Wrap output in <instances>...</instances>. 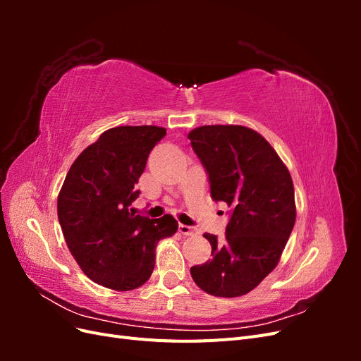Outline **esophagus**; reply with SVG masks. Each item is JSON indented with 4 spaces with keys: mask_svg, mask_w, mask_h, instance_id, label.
I'll use <instances>...</instances> for the list:
<instances>
[{
    "mask_svg": "<svg viewBox=\"0 0 361 361\" xmlns=\"http://www.w3.org/2000/svg\"><path fill=\"white\" fill-rule=\"evenodd\" d=\"M179 232L182 235H187V236H192V235H197V231H195L194 227L187 226V224H179Z\"/></svg>",
    "mask_w": 361,
    "mask_h": 361,
    "instance_id": "34e87169",
    "label": "esophagus"
}]
</instances>
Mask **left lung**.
<instances>
[{
    "label": "left lung",
    "instance_id": "obj_1",
    "mask_svg": "<svg viewBox=\"0 0 361 361\" xmlns=\"http://www.w3.org/2000/svg\"><path fill=\"white\" fill-rule=\"evenodd\" d=\"M211 183L215 202L232 209L226 236H203L212 259L191 268V277L214 297L253 290L274 269L297 218L290 173L256 130L241 125H204L188 134Z\"/></svg>",
    "mask_w": 361,
    "mask_h": 361
}]
</instances>
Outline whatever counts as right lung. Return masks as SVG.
Returning a JSON list of instances; mask_svg holds the SVG:
<instances>
[{
    "label": "right lung",
    "mask_w": 361,
    "mask_h": 361,
    "mask_svg": "<svg viewBox=\"0 0 361 361\" xmlns=\"http://www.w3.org/2000/svg\"><path fill=\"white\" fill-rule=\"evenodd\" d=\"M161 126H116L85 147L69 169L57 200L68 248L84 274L113 290H133L155 268L157 244L178 232L170 214L135 215V185Z\"/></svg>",
    "instance_id": "right-lung-1"
}]
</instances>
